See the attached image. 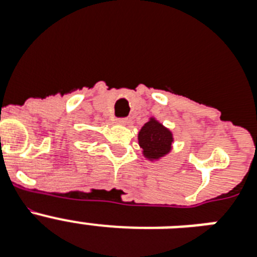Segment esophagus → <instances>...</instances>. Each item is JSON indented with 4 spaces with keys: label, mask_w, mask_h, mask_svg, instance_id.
Wrapping results in <instances>:
<instances>
[{
    "label": "esophagus",
    "mask_w": 257,
    "mask_h": 257,
    "mask_svg": "<svg viewBox=\"0 0 257 257\" xmlns=\"http://www.w3.org/2000/svg\"><path fill=\"white\" fill-rule=\"evenodd\" d=\"M117 123L124 126V124L128 123V119H127V118H119V119H117Z\"/></svg>",
    "instance_id": "esophagus-1"
}]
</instances>
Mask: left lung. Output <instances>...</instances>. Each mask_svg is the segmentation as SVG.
<instances>
[{"instance_id": "left-lung-1", "label": "left lung", "mask_w": 257, "mask_h": 257, "mask_svg": "<svg viewBox=\"0 0 257 257\" xmlns=\"http://www.w3.org/2000/svg\"><path fill=\"white\" fill-rule=\"evenodd\" d=\"M139 147L143 149V156L151 162L160 161L167 156L172 149L174 134L170 128L163 126L156 117H151L138 134Z\"/></svg>"}]
</instances>
